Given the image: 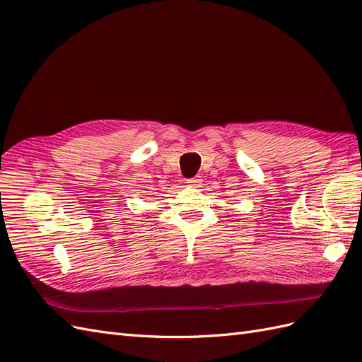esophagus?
Wrapping results in <instances>:
<instances>
[{"label":"esophagus","instance_id":"1","mask_svg":"<svg viewBox=\"0 0 362 362\" xmlns=\"http://www.w3.org/2000/svg\"><path fill=\"white\" fill-rule=\"evenodd\" d=\"M201 181L199 178H190V180H186V184L190 187H201Z\"/></svg>","mask_w":362,"mask_h":362}]
</instances>
